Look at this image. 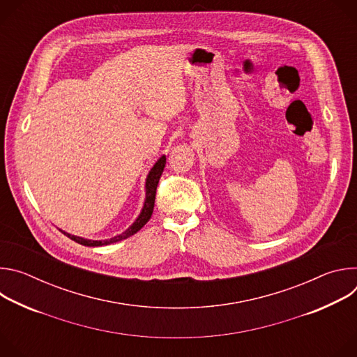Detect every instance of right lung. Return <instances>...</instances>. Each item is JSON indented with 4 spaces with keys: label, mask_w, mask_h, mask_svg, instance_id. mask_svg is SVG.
<instances>
[{
    "label": "right lung",
    "mask_w": 357,
    "mask_h": 357,
    "mask_svg": "<svg viewBox=\"0 0 357 357\" xmlns=\"http://www.w3.org/2000/svg\"><path fill=\"white\" fill-rule=\"evenodd\" d=\"M165 162H167V158L165 155H162L157 162L155 165L151 168V171L148 172L146 175V179H145V202H144V206H142V211L139 213V216L137 218V220L126 230L123 231L121 234H117L109 240H87V238H83V237H77V236H73V234H69L66 231H62L65 236H68L70 240L82 244V245H87V247H98V245H107V244H112V243H117L120 240H124L132 234H135L138 230H141V227H144V225L151 219V215L152 212H154V203H155V193H157V186H158V182H160V178L164 172V168H165Z\"/></svg>",
    "instance_id": "right-lung-1"
}]
</instances>
